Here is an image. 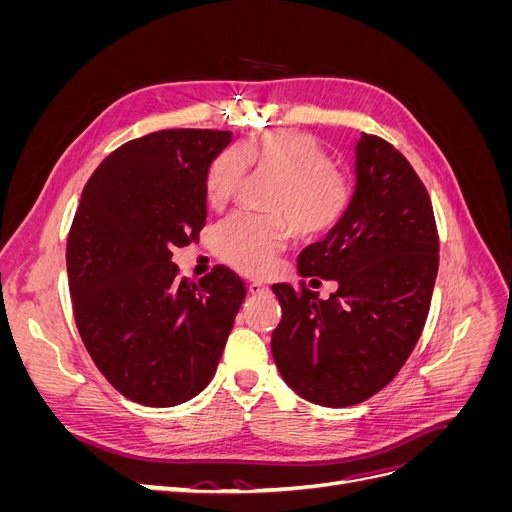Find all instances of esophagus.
<instances>
[{"instance_id": "34e87169", "label": "esophagus", "mask_w": 512, "mask_h": 512, "mask_svg": "<svg viewBox=\"0 0 512 512\" xmlns=\"http://www.w3.org/2000/svg\"><path fill=\"white\" fill-rule=\"evenodd\" d=\"M267 290H269V286L260 284V282H250V284H247V292H250V294H262V292H267Z\"/></svg>"}]
</instances>
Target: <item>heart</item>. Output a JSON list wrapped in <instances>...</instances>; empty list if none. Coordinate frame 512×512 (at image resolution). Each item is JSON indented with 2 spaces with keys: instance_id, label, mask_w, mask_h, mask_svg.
I'll return each mask as SVG.
<instances>
[{
  "instance_id": "obj_1",
  "label": "heart",
  "mask_w": 512,
  "mask_h": 512,
  "mask_svg": "<svg viewBox=\"0 0 512 512\" xmlns=\"http://www.w3.org/2000/svg\"><path fill=\"white\" fill-rule=\"evenodd\" d=\"M277 177L267 215L239 211L213 230V250L243 275H269L294 232L320 239L335 230L352 205L354 185L318 138L301 130H271L213 158L205 177L211 209L237 198L245 173Z\"/></svg>"
}]
</instances>
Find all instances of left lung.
<instances>
[{
  "label": "left lung",
  "mask_w": 512,
  "mask_h": 512,
  "mask_svg": "<svg viewBox=\"0 0 512 512\" xmlns=\"http://www.w3.org/2000/svg\"><path fill=\"white\" fill-rule=\"evenodd\" d=\"M431 198L412 164L380 136L356 145V192L329 237L299 256L301 284H273L282 320L271 352L282 378L324 408L361 404L412 354L440 265ZM335 279L322 302L306 286Z\"/></svg>",
  "instance_id": "1"
}]
</instances>
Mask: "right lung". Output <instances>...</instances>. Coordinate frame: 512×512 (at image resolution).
<instances>
[{"label":"right lung","instance_id":"right-lung-1","mask_svg":"<svg viewBox=\"0 0 512 512\" xmlns=\"http://www.w3.org/2000/svg\"><path fill=\"white\" fill-rule=\"evenodd\" d=\"M226 130H160L115 149L89 177L68 232L72 312L100 374L136 404L179 406L211 382L245 299L224 265L198 284L175 247L207 220L205 177Z\"/></svg>","mask_w":512,"mask_h":512}]
</instances>
